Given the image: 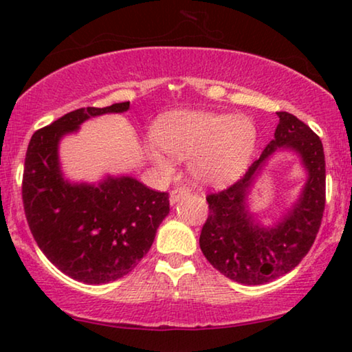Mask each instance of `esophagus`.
<instances>
[{
  "label": "esophagus",
  "mask_w": 352,
  "mask_h": 352,
  "mask_svg": "<svg viewBox=\"0 0 352 352\" xmlns=\"http://www.w3.org/2000/svg\"><path fill=\"white\" fill-rule=\"evenodd\" d=\"M188 194H189V189H188V188H177V189H174V190H172V192L169 194L170 205L174 206V205L178 204V201H180L182 199L186 197Z\"/></svg>",
  "instance_id": "obj_1"
}]
</instances>
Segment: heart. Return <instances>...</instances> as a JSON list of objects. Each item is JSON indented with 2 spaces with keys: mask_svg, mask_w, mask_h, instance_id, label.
Listing matches in <instances>:
<instances>
[{
  "mask_svg": "<svg viewBox=\"0 0 352 352\" xmlns=\"http://www.w3.org/2000/svg\"><path fill=\"white\" fill-rule=\"evenodd\" d=\"M155 140L172 158L194 157L195 180L220 186L237 180L248 169L258 147L259 132L247 116L184 110L160 119ZM159 148L148 144V155L160 168L170 169V158Z\"/></svg>",
  "mask_w": 352,
  "mask_h": 352,
  "instance_id": "obj_1",
  "label": "heart"
}]
</instances>
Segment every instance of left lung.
<instances>
[{
	"label": "left lung",
	"instance_id": "8db88e82",
	"mask_svg": "<svg viewBox=\"0 0 352 352\" xmlns=\"http://www.w3.org/2000/svg\"><path fill=\"white\" fill-rule=\"evenodd\" d=\"M276 115L275 136L259 160L233 186L206 197L210 216L201 228V252L214 269L245 285L270 283L294 270L311 250L324 211L326 163L321 140L290 113ZM279 151H290L300 158L307 180L282 216L264 226L249 208V195Z\"/></svg>",
	"mask_w": 352,
	"mask_h": 352
}]
</instances>
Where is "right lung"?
Returning <instances> with one entry per match:
<instances>
[{
	"label": "right lung",
	"mask_w": 352,
	"mask_h": 352,
	"mask_svg": "<svg viewBox=\"0 0 352 352\" xmlns=\"http://www.w3.org/2000/svg\"><path fill=\"white\" fill-rule=\"evenodd\" d=\"M129 109L130 102H118L69 111L37 130L28 146L23 204L29 228L58 270L85 284H107L132 272L169 214V194L132 175L107 174L94 183L65 177L58 153L65 136L88 119Z\"/></svg>",
	"instance_id": "add662e5"
}]
</instances>
